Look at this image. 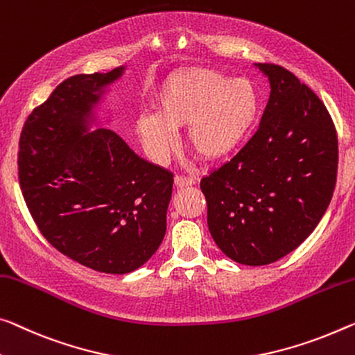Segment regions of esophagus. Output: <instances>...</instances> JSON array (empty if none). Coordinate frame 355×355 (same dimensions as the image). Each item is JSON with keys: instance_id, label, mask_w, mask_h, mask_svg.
<instances>
[{"instance_id": "1", "label": "esophagus", "mask_w": 355, "mask_h": 355, "mask_svg": "<svg viewBox=\"0 0 355 355\" xmlns=\"http://www.w3.org/2000/svg\"><path fill=\"white\" fill-rule=\"evenodd\" d=\"M195 184L193 178H184V176H176L174 178V185L178 189H184V187H190V185Z\"/></svg>"}]
</instances>
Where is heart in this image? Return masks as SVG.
<instances>
[{
	"label": "heart",
	"mask_w": 355,
	"mask_h": 355,
	"mask_svg": "<svg viewBox=\"0 0 355 355\" xmlns=\"http://www.w3.org/2000/svg\"><path fill=\"white\" fill-rule=\"evenodd\" d=\"M154 116L141 114L135 133L147 157L163 163L176 147L174 130L206 162H219L239 149L261 114V96L252 80L211 68L171 73L152 95Z\"/></svg>",
	"instance_id": "1"
}]
</instances>
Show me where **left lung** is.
<instances>
[{"mask_svg":"<svg viewBox=\"0 0 355 355\" xmlns=\"http://www.w3.org/2000/svg\"><path fill=\"white\" fill-rule=\"evenodd\" d=\"M254 67L270 83L259 130L200 187L219 249L238 263L260 266L297 249L322 219L336 184L338 139L309 87L282 67Z\"/></svg>","mask_w":355,"mask_h":355,"instance_id":"8db88e82","label":"left lung"}]
</instances>
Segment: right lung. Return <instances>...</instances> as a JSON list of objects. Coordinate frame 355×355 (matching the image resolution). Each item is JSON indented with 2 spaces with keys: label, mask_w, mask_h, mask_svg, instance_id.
<instances>
[{
  "label": "right lung",
  "mask_w": 355,
  "mask_h": 355,
  "mask_svg": "<svg viewBox=\"0 0 355 355\" xmlns=\"http://www.w3.org/2000/svg\"><path fill=\"white\" fill-rule=\"evenodd\" d=\"M127 67L63 80L24 125L20 189L53 248L92 270L125 275L163 241L173 174L141 159L101 106Z\"/></svg>",
  "instance_id": "obj_1"
}]
</instances>
